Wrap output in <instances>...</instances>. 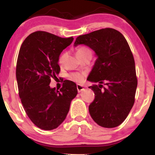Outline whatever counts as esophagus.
<instances>
[{"mask_svg":"<svg viewBox=\"0 0 155 155\" xmlns=\"http://www.w3.org/2000/svg\"><path fill=\"white\" fill-rule=\"evenodd\" d=\"M77 90L78 92H81V91L85 90V87H84V86L82 85H80V84H77Z\"/></svg>","mask_w":155,"mask_h":155,"instance_id":"34e87169","label":"esophagus"}]
</instances>
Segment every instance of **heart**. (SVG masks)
<instances>
[{
    "label": "heart",
    "mask_w": 155,
    "mask_h": 155,
    "mask_svg": "<svg viewBox=\"0 0 155 155\" xmlns=\"http://www.w3.org/2000/svg\"><path fill=\"white\" fill-rule=\"evenodd\" d=\"M90 52H91V50L90 48H87V47H79L77 49L76 51V54H77V57L85 55V54L90 53ZM67 57V54L64 52L63 53L61 56H60L59 59V63L60 64H62L64 62L65 58ZM84 77H85V74L83 73H73V74L71 75V78L73 80L76 81V82H82V81L84 80Z\"/></svg>",
    "instance_id": "1"
}]
</instances>
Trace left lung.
Here are the masks:
<instances>
[{"mask_svg":"<svg viewBox=\"0 0 155 155\" xmlns=\"http://www.w3.org/2000/svg\"><path fill=\"white\" fill-rule=\"evenodd\" d=\"M81 44L90 47L97 57L87 77L89 81L99 83L89 87L95 94L89 106L91 117L101 127H116L132 109L137 86L129 45L121 33L111 28L78 36L74 46ZM103 84L106 86L102 89Z\"/></svg>","mask_w":155,"mask_h":155,"instance_id":"obj_1","label":"left lung"}]
</instances>
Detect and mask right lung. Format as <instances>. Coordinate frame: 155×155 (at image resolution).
<instances>
[{
    "mask_svg": "<svg viewBox=\"0 0 155 155\" xmlns=\"http://www.w3.org/2000/svg\"><path fill=\"white\" fill-rule=\"evenodd\" d=\"M73 40L72 37L62 38L45 31H36L30 34L20 47L16 64L19 96L28 117L41 129L58 127L77 95V85L72 81H65L59 91L49 85L51 78H56L60 72V54Z\"/></svg>",
    "mask_w": 155,
    "mask_h": 155,
    "instance_id": "1",
    "label": "right lung"
}]
</instances>
